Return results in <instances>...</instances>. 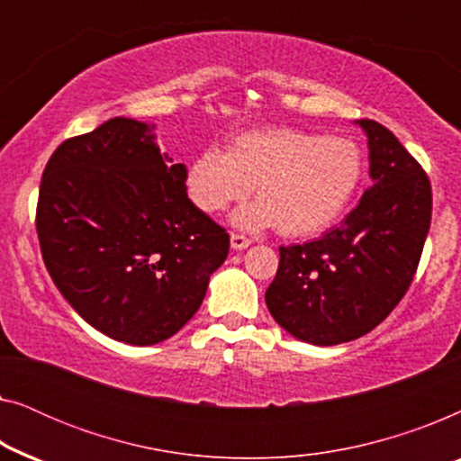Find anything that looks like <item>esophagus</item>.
I'll use <instances>...</instances> for the list:
<instances>
[{
    "instance_id": "esophagus-1",
    "label": "esophagus",
    "mask_w": 461,
    "mask_h": 461,
    "mask_svg": "<svg viewBox=\"0 0 461 461\" xmlns=\"http://www.w3.org/2000/svg\"><path fill=\"white\" fill-rule=\"evenodd\" d=\"M249 245H251V239L249 237L239 235V232H232V235H230V248L235 249V251L249 248Z\"/></svg>"
}]
</instances>
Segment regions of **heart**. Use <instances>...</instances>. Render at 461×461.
Here are the masks:
<instances>
[{
    "instance_id": "heart-1",
    "label": "heart",
    "mask_w": 461,
    "mask_h": 461,
    "mask_svg": "<svg viewBox=\"0 0 461 461\" xmlns=\"http://www.w3.org/2000/svg\"><path fill=\"white\" fill-rule=\"evenodd\" d=\"M365 159L355 140L294 128H267L232 138L229 150L205 149L186 169V193L205 213H220L248 199L243 229L276 224L285 237L325 230L346 212L361 186Z\"/></svg>"
}]
</instances>
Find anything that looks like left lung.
Returning a JSON list of instances; mask_svg holds the SVG:
<instances>
[{"instance_id":"left-lung-1","label":"left lung","mask_w":461,"mask_h":461,"mask_svg":"<svg viewBox=\"0 0 461 461\" xmlns=\"http://www.w3.org/2000/svg\"><path fill=\"white\" fill-rule=\"evenodd\" d=\"M367 134V188L344 222L304 245L279 248L267 306L302 342H350L382 323L418 270L430 229V180L396 136L374 119Z\"/></svg>"}]
</instances>
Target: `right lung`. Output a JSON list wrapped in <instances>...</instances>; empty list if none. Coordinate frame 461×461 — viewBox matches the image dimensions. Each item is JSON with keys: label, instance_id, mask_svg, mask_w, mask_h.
Masks as SVG:
<instances>
[{"label": "right lung", "instance_id": "right-lung-1", "mask_svg": "<svg viewBox=\"0 0 461 461\" xmlns=\"http://www.w3.org/2000/svg\"><path fill=\"white\" fill-rule=\"evenodd\" d=\"M150 131L115 117L62 142L43 169L35 216L59 292L92 327L131 346L188 323L230 245L188 199L186 167Z\"/></svg>", "mask_w": 461, "mask_h": 461}]
</instances>
